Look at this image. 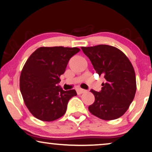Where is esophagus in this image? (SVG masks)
Segmentation results:
<instances>
[{"mask_svg":"<svg viewBox=\"0 0 152 152\" xmlns=\"http://www.w3.org/2000/svg\"><path fill=\"white\" fill-rule=\"evenodd\" d=\"M85 92H86V90H84V89H82V88H77V93L78 94L84 93Z\"/></svg>","mask_w":152,"mask_h":152,"instance_id":"obj_1","label":"esophagus"}]
</instances>
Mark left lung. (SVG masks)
<instances>
[{
	"label": "left lung",
	"mask_w": 152,
	"mask_h": 152,
	"mask_svg": "<svg viewBox=\"0 0 152 152\" xmlns=\"http://www.w3.org/2000/svg\"><path fill=\"white\" fill-rule=\"evenodd\" d=\"M99 76L104 77L102 91L91 90L94 102L88 110L103 120L119 118L127 110L136 91L135 72L121 50L106 45L81 47Z\"/></svg>",
	"instance_id": "1"
}]
</instances>
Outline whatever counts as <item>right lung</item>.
Masks as SVG:
<instances>
[{
    "label": "right lung",
    "mask_w": 152,
    "mask_h": 152,
    "mask_svg": "<svg viewBox=\"0 0 152 152\" xmlns=\"http://www.w3.org/2000/svg\"><path fill=\"white\" fill-rule=\"evenodd\" d=\"M77 47H40L31 55L22 70L20 88L30 113L43 121H53L66 113L75 90L58 85L68 63L80 51Z\"/></svg>",
    "instance_id": "right-lung-1"
}]
</instances>
